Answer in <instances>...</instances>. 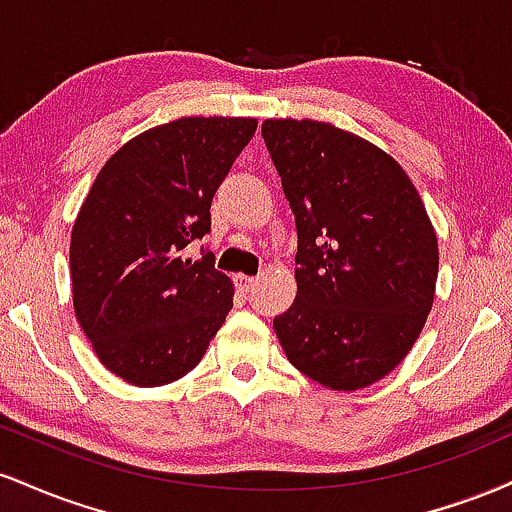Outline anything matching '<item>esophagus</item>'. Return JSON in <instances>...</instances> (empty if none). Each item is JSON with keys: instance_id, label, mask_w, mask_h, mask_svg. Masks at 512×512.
Listing matches in <instances>:
<instances>
[{"instance_id": "esophagus-1", "label": "esophagus", "mask_w": 512, "mask_h": 512, "mask_svg": "<svg viewBox=\"0 0 512 512\" xmlns=\"http://www.w3.org/2000/svg\"><path fill=\"white\" fill-rule=\"evenodd\" d=\"M236 286L238 291L250 293L257 286V276H248V274H236Z\"/></svg>"}]
</instances>
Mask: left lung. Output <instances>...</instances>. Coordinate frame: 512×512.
Returning a JSON list of instances; mask_svg holds the SVG:
<instances>
[{"mask_svg":"<svg viewBox=\"0 0 512 512\" xmlns=\"http://www.w3.org/2000/svg\"><path fill=\"white\" fill-rule=\"evenodd\" d=\"M296 216V301L274 317L289 361L361 390L404 361L431 313L438 238L409 175L383 149L315 120H264Z\"/></svg>","mask_w":512,"mask_h":512,"instance_id":"8db88e82","label":"left lung"}]
</instances>
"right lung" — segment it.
<instances>
[{
  "label": "right lung",
  "instance_id": "1",
  "mask_svg": "<svg viewBox=\"0 0 512 512\" xmlns=\"http://www.w3.org/2000/svg\"><path fill=\"white\" fill-rule=\"evenodd\" d=\"M257 129L252 117H180L146 129L101 168L72 228L74 310L101 363L129 385L190 373L233 308L214 255L211 199Z\"/></svg>",
  "mask_w": 512,
  "mask_h": 512
}]
</instances>
